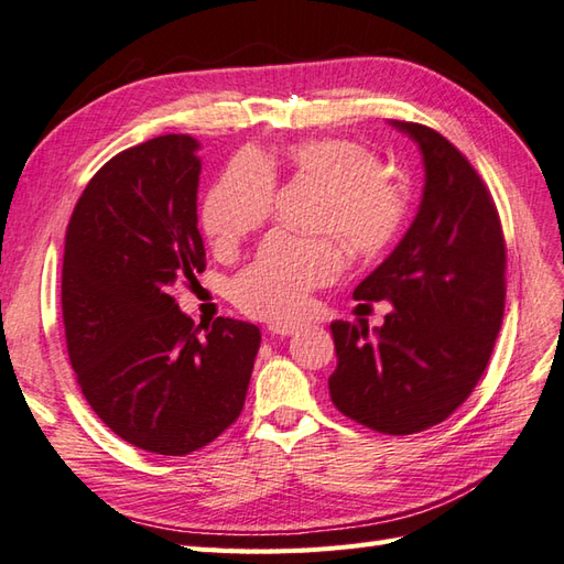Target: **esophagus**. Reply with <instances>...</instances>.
<instances>
[{"instance_id":"34e87169","label":"esophagus","mask_w":564,"mask_h":564,"mask_svg":"<svg viewBox=\"0 0 564 564\" xmlns=\"http://www.w3.org/2000/svg\"><path fill=\"white\" fill-rule=\"evenodd\" d=\"M270 335H278V337H290L299 330V323H272L270 325Z\"/></svg>"}]
</instances>
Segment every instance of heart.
Masks as SVG:
<instances>
[{
  "label": "heart",
  "mask_w": 564,
  "mask_h": 564,
  "mask_svg": "<svg viewBox=\"0 0 564 564\" xmlns=\"http://www.w3.org/2000/svg\"><path fill=\"white\" fill-rule=\"evenodd\" d=\"M282 166L299 181L321 185L314 239L272 234L256 258L236 274L231 299L243 314L262 321L294 318L308 294L333 282L345 268V250L373 260L403 234L410 215L405 181L383 169L381 156L365 142L323 137L286 149L282 161L239 152L229 159L203 205V227L212 246L227 253L272 215Z\"/></svg>",
  "instance_id": "1"
}]
</instances>
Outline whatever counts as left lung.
Returning <instances> with one entry per match:
<instances>
[{"mask_svg": "<svg viewBox=\"0 0 564 564\" xmlns=\"http://www.w3.org/2000/svg\"><path fill=\"white\" fill-rule=\"evenodd\" d=\"M393 128L422 149V205L403 241L355 290L361 302H393L381 328L330 325L337 367L328 388L349 420L405 436L444 422L485 373L505 318L507 243L470 161L427 124Z\"/></svg>", "mask_w": 564, "mask_h": 564, "instance_id": "1", "label": "left lung"}]
</instances>
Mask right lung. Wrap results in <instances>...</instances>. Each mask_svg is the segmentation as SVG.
I'll list each match as a JSON object with an SVG mask.
<instances>
[{
    "label": "right lung",
    "mask_w": 564,
    "mask_h": 564,
    "mask_svg": "<svg viewBox=\"0 0 564 564\" xmlns=\"http://www.w3.org/2000/svg\"><path fill=\"white\" fill-rule=\"evenodd\" d=\"M197 142L164 134L112 156L84 187L65 234L62 321L77 383L106 427L185 456L239 420L260 330L185 316L173 286L205 270Z\"/></svg>",
    "instance_id": "right-lung-1"
}]
</instances>
